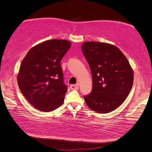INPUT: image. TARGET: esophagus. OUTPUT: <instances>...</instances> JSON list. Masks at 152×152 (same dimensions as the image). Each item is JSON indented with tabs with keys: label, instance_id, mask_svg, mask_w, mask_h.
Wrapping results in <instances>:
<instances>
[{
	"label": "esophagus",
	"instance_id": "1",
	"mask_svg": "<svg viewBox=\"0 0 152 152\" xmlns=\"http://www.w3.org/2000/svg\"><path fill=\"white\" fill-rule=\"evenodd\" d=\"M78 84H72L70 86V88L72 90H78Z\"/></svg>",
	"mask_w": 152,
	"mask_h": 152
}]
</instances>
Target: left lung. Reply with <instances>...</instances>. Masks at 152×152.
<instances>
[{
	"mask_svg": "<svg viewBox=\"0 0 152 152\" xmlns=\"http://www.w3.org/2000/svg\"><path fill=\"white\" fill-rule=\"evenodd\" d=\"M82 50L92 76V90L84 96L87 106L106 114L122 104L130 92L134 72L122 52L111 44L84 42Z\"/></svg>",
	"mask_w": 152,
	"mask_h": 152,
	"instance_id": "left-lung-1",
	"label": "left lung"
}]
</instances>
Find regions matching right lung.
Masks as SVG:
<instances>
[{"label": "right lung", "mask_w": 152, "mask_h": 152, "mask_svg": "<svg viewBox=\"0 0 152 152\" xmlns=\"http://www.w3.org/2000/svg\"><path fill=\"white\" fill-rule=\"evenodd\" d=\"M70 46L66 40H46L33 46L23 60L18 85L36 109L48 112L64 103L67 87L63 82L60 61Z\"/></svg>", "instance_id": "obj_1"}]
</instances>
